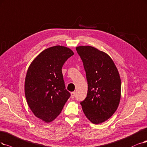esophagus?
Returning <instances> with one entry per match:
<instances>
[{
	"mask_svg": "<svg viewBox=\"0 0 147 147\" xmlns=\"http://www.w3.org/2000/svg\"><path fill=\"white\" fill-rule=\"evenodd\" d=\"M76 96V93L75 92H71V98H74Z\"/></svg>",
	"mask_w": 147,
	"mask_h": 147,
	"instance_id": "esophagus-1",
	"label": "esophagus"
}]
</instances>
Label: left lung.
<instances>
[{
  "label": "left lung",
  "mask_w": 147,
  "mask_h": 147,
  "mask_svg": "<svg viewBox=\"0 0 147 147\" xmlns=\"http://www.w3.org/2000/svg\"><path fill=\"white\" fill-rule=\"evenodd\" d=\"M76 51L83 62L88 82L86 98L80 102L85 116L94 124L108 120L116 111L121 96V80L111 58L91 46Z\"/></svg>",
  "instance_id": "1"
}]
</instances>
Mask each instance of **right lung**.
Returning <instances> with one entry per match:
<instances>
[{
  "label": "right lung",
  "mask_w": 147,
  "mask_h": 147,
  "mask_svg": "<svg viewBox=\"0 0 147 147\" xmlns=\"http://www.w3.org/2000/svg\"><path fill=\"white\" fill-rule=\"evenodd\" d=\"M74 53L63 46L43 50L31 62L25 80V94L34 115L47 123L61 113L70 93L65 88L62 68Z\"/></svg>",
  "instance_id": "right-lung-1"
}]
</instances>
